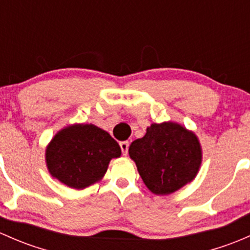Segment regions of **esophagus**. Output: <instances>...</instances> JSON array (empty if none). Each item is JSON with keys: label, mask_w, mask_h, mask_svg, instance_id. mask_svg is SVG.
Instances as JSON below:
<instances>
[{"label": "esophagus", "mask_w": 250, "mask_h": 250, "mask_svg": "<svg viewBox=\"0 0 250 250\" xmlns=\"http://www.w3.org/2000/svg\"><path fill=\"white\" fill-rule=\"evenodd\" d=\"M120 146H121V150H122L123 155L127 156V153H128V147H129V143H128V141H121Z\"/></svg>", "instance_id": "obj_1"}]
</instances>
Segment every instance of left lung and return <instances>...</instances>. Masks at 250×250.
I'll return each mask as SVG.
<instances>
[{
  "mask_svg": "<svg viewBox=\"0 0 250 250\" xmlns=\"http://www.w3.org/2000/svg\"><path fill=\"white\" fill-rule=\"evenodd\" d=\"M129 156L151 192L169 195L192 181L202 162L200 141L178 123H153L133 141Z\"/></svg>",
  "mask_w": 250,
  "mask_h": 250,
  "instance_id": "8db88e82",
  "label": "left lung"
}]
</instances>
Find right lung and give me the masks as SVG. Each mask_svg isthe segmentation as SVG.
Segmentation results:
<instances>
[{"mask_svg": "<svg viewBox=\"0 0 250 250\" xmlns=\"http://www.w3.org/2000/svg\"><path fill=\"white\" fill-rule=\"evenodd\" d=\"M121 147L105 130L94 125H74L60 130L46 150L52 176L72 188H84L100 180Z\"/></svg>", "mask_w": 250, "mask_h": 250, "instance_id": "1", "label": "right lung"}]
</instances>
